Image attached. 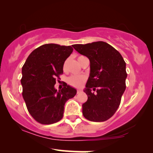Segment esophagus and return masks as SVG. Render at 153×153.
<instances>
[{
  "label": "esophagus",
  "mask_w": 153,
  "mask_h": 153,
  "mask_svg": "<svg viewBox=\"0 0 153 153\" xmlns=\"http://www.w3.org/2000/svg\"><path fill=\"white\" fill-rule=\"evenodd\" d=\"M76 92H77V93H81V90H80V89H77V90H76Z\"/></svg>",
  "instance_id": "esophagus-1"
}]
</instances>
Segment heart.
I'll return each mask as SVG.
<instances>
[{"label":"heart","instance_id":"heart-1","mask_svg":"<svg viewBox=\"0 0 153 153\" xmlns=\"http://www.w3.org/2000/svg\"><path fill=\"white\" fill-rule=\"evenodd\" d=\"M81 57V56H80ZM79 57V58H80ZM85 77L83 75H72L68 79V82L70 85L74 87H81L85 82Z\"/></svg>","mask_w":153,"mask_h":153}]
</instances>
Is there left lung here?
I'll list each match as a JSON object with an SVG mask.
<instances>
[{
  "label": "left lung",
  "mask_w": 153,
  "mask_h": 153,
  "mask_svg": "<svg viewBox=\"0 0 153 153\" xmlns=\"http://www.w3.org/2000/svg\"><path fill=\"white\" fill-rule=\"evenodd\" d=\"M74 49L90 60V76L84 91L88 100L83 104V116L93 122H103L119 107L126 88V63L121 54L102 41L74 45ZM98 89L97 94L91 92Z\"/></svg>",
  "instance_id": "1"
}]
</instances>
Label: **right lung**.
I'll list each match as a JSON object with an SVG mask.
<instances>
[{
    "label": "right lung",
    "mask_w": 153,
    "mask_h": 153,
    "mask_svg": "<svg viewBox=\"0 0 153 153\" xmlns=\"http://www.w3.org/2000/svg\"><path fill=\"white\" fill-rule=\"evenodd\" d=\"M71 46L46 44L28 56L22 68V95L28 112L43 125L57 123L63 117L64 106L76 90L65 83L57 91L56 79L63 73L65 60L72 53Z\"/></svg>",
    "instance_id": "obj_1"
}]
</instances>
